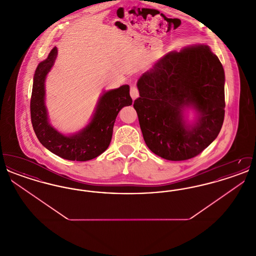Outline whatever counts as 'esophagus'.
Wrapping results in <instances>:
<instances>
[{"label":"esophagus","mask_w":256,"mask_h":256,"mask_svg":"<svg viewBox=\"0 0 256 256\" xmlns=\"http://www.w3.org/2000/svg\"><path fill=\"white\" fill-rule=\"evenodd\" d=\"M130 96H132L134 100L139 97V91H138L136 86H132L130 87Z\"/></svg>","instance_id":"esophagus-1"}]
</instances>
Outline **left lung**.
<instances>
[{"mask_svg": "<svg viewBox=\"0 0 256 256\" xmlns=\"http://www.w3.org/2000/svg\"><path fill=\"white\" fill-rule=\"evenodd\" d=\"M224 71L210 47L170 52L137 82L134 100L148 148L170 161L193 158L218 136L224 118ZM196 112L189 122L186 111Z\"/></svg>", "mask_w": 256, "mask_h": 256, "instance_id": "1", "label": "left lung"}]
</instances>
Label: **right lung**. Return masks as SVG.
Returning <instances> with one entry per match:
<instances>
[{
  "label": "right lung",
  "mask_w": 256,
  "mask_h": 256,
  "mask_svg": "<svg viewBox=\"0 0 256 256\" xmlns=\"http://www.w3.org/2000/svg\"><path fill=\"white\" fill-rule=\"evenodd\" d=\"M58 56V48L37 66L30 98L32 124L39 142L61 158L87 161L102 154L110 146L113 126L119 111L132 104L128 84L104 91L90 122L76 134L65 135L56 130L49 121L45 104V82Z\"/></svg>",
  "instance_id": "right-lung-1"
}]
</instances>
